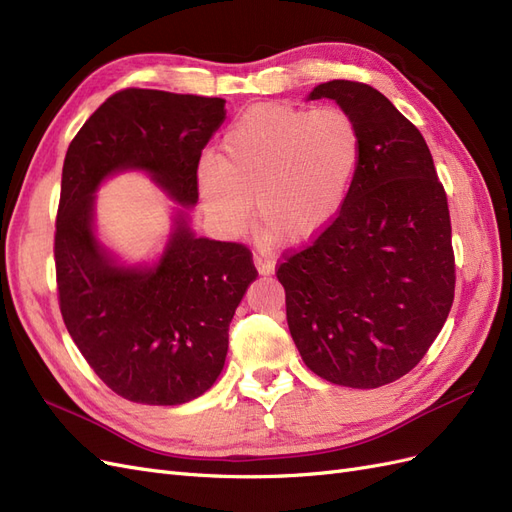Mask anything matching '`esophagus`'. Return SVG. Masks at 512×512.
Returning <instances> with one entry per match:
<instances>
[{"instance_id":"1","label":"esophagus","mask_w":512,"mask_h":512,"mask_svg":"<svg viewBox=\"0 0 512 512\" xmlns=\"http://www.w3.org/2000/svg\"><path fill=\"white\" fill-rule=\"evenodd\" d=\"M254 265H256V271L260 275H273L275 273V265H273V260H269V258L254 256Z\"/></svg>"}]
</instances>
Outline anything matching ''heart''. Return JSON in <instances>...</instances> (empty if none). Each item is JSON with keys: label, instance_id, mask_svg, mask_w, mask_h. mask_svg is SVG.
<instances>
[{"label": "heart", "instance_id": "heart-1", "mask_svg": "<svg viewBox=\"0 0 512 512\" xmlns=\"http://www.w3.org/2000/svg\"><path fill=\"white\" fill-rule=\"evenodd\" d=\"M363 158V136L342 106L254 104L228 128L220 160L198 166V196L222 235L239 237L252 200L267 239L305 245L342 211Z\"/></svg>", "mask_w": 512, "mask_h": 512}]
</instances>
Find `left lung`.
I'll use <instances>...</instances> for the list:
<instances>
[{"instance_id": "left-lung-1", "label": "left lung", "mask_w": 512, "mask_h": 512, "mask_svg": "<svg viewBox=\"0 0 512 512\" xmlns=\"http://www.w3.org/2000/svg\"><path fill=\"white\" fill-rule=\"evenodd\" d=\"M356 119L363 158L335 222L277 269L303 363L327 382L378 389L406 376L455 297L451 218L423 134L378 89L320 83Z\"/></svg>"}]
</instances>
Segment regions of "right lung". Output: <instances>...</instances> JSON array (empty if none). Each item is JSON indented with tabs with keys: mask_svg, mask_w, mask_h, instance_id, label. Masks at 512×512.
Segmentation results:
<instances>
[{
	"mask_svg": "<svg viewBox=\"0 0 512 512\" xmlns=\"http://www.w3.org/2000/svg\"><path fill=\"white\" fill-rule=\"evenodd\" d=\"M226 100L123 89L68 147L55 232L59 307L85 361L108 389L147 406H179L224 369L228 327L256 280L250 250L196 237L200 153ZM119 172H145L178 205L163 252L121 261L99 241L95 192Z\"/></svg>",
	"mask_w": 512,
	"mask_h": 512,
	"instance_id": "1",
	"label": "right lung"
}]
</instances>
